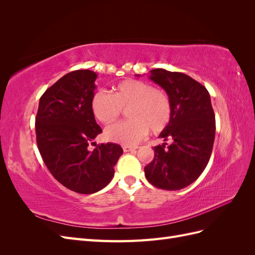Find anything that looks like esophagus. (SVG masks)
Masks as SVG:
<instances>
[{"mask_svg": "<svg viewBox=\"0 0 255 255\" xmlns=\"http://www.w3.org/2000/svg\"><path fill=\"white\" fill-rule=\"evenodd\" d=\"M137 149V146H130V145H123V151L125 152H129V151H134Z\"/></svg>", "mask_w": 255, "mask_h": 255, "instance_id": "esophagus-1", "label": "esophagus"}]
</instances>
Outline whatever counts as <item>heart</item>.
I'll use <instances>...</instances> for the list:
<instances>
[{
	"mask_svg": "<svg viewBox=\"0 0 255 255\" xmlns=\"http://www.w3.org/2000/svg\"><path fill=\"white\" fill-rule=\"evenodd\" d=\"M129 106L130 120L106 128L104 134L107 140L133 145L142 140L150 129L154 134L160 133L171 120L172 106L167 92L144 81H122L115 87L114 95L100 90L91 99V111L102 123L115 121L122 109Z\"/></svg>",
	"mask_w": 255,
	"mask_h": 255,
	"instance_id": "obj_1",
	"label": "heart"
}]
</instances>
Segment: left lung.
I'll return each instance as SVG.
<instances>
[{"label":"left lung","instance_id":"8db88e82","mask_svg":"<svg viewBox=\"0 0 255 255\" xmlns=\"http://www.w3.org/2000/svg\"><path fill=\"white\" fill-rule=\"evenodd\" d=\"M149 78L170 98L171 120L159 137L172 142L154 146L144 175L157 188L179 190L195 182L210 160L216 132L211 97L203 85L181 72L154 69Z\"/></svg>","mask_w":255,"mask_h":255}]
</instances>
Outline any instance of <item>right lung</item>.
<instances>
[{"instance_id": "right-lung-1", "label": "right lung", "mask_w": 255, "mask_h": 255, "mask_svg": "<svg viewBox=\"0 0 255 255\" xmlns=\"http://www.w3.org/2000/svg\"><path fill=\"white\" fill-rule=\"evenodd\" d=\"M98 74L75 70L44 91L36 116L38 150L49 171L65 187L78 194H95L112 181L123 153L119 144H98L102 133L91 111Z\"/></svg>"}]
</instances>
